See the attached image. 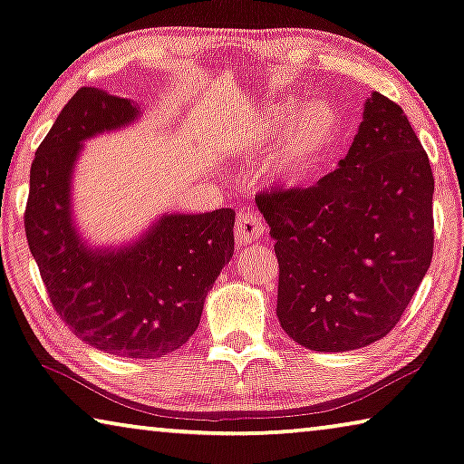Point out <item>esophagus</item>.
Returning a JSON list of instances; mask_svg holds the SVG:
<instances>
[{"label":"esophagus","instance_id":"obj_1","mask_svg":"<svg viewBox=\"0 0 464 464\" xmlns=\"http://www.w3.org/2000/svg\"><path fill=\"white\" fill-rule=\"evenodd\" d=\"M235 235H237L239 244H254L266 235V225L262 223V217L254 210H241L235 223Z\"/></svg>","mask_w":464,"mask_h":464}]
</instances>
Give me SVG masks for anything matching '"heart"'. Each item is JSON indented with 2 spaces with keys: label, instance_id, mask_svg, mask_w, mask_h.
Masks as SVG:
<instances>
[{
  "label": "heart",
  "instance_id": "obj_1",
  "mask_svg": "<svg viewBox=\"0 0 464 464\" xmlns=\"http://www.w3.org/2000/svg\"><path fill=\"white\" fill-rule=\"evenodd\" d=\"M343 115L334 102L312 99L272 101L256 109L231 140V149L244 159L275 146L262 163L268 181L285 189H299L324 173L341 142Z\"/></svg>",
  "mask_w": 464,
  "mask_h": 464
}]
</instances>
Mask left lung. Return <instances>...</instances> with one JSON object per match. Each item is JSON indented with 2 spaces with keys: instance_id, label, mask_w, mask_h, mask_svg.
<instances>
[{
  "instance_id": "1",
  "label": "left lung",
  "mask_w": 464,
  "mask_h": 464,
  "mask_svg": "<svg viewBox=\"0 0 464 464\" xmlns=\"http://www.w3.org/2000/svg\"><path fill=\"white\" fill-rule=\"evenodd\" d=\"M433 175L402 109L372 92L347 157L256 198L275 237L276 315L301 347L362 349L396 326L433 254Z\"/></svg>"
}]
</instances>
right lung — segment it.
Returning a JSON list of instances; mask_svg holds the SVG:
<instances>
[{"label": "right lung", "mask_w": 464, "mask_h": 464, "mask_svg": "<svg viewBox=\"0 0 464 464\" xmlns=\"http://www.w3.org/2000/svg\"><path fill=\"white\" fill-rule=\"evenodd\" d=\"M140 117L134 101L80 88L34 154L24 227L51 304L72 333L109 355L154 359L200 324L206 293L233 256L235 212H165L126 244L86 241L72 198L82 146Z\"/></svg>", "instance_id": "obj_1"}]
</instances>
